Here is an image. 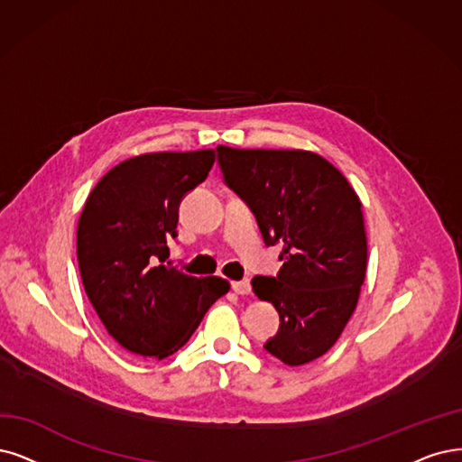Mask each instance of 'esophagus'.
I'll use <instances>...</instances> for the list:
<instances>
[{
    "label": "esophagus",
    "mask_w": 462,
    "mask_h": 462,
    "mask_svg": "<svg viewBox=\"0 0 462 462\" xmlns=\"http://www.w3.org/2000/svg\"><path fill=\"white\" fill-rule=\"evenodd\" d=\"M232 289L237 295H249L251 293V282L242 280V282H232Z\"/></svg>",
    "instance_id": "34e87169"
}]
</instances>
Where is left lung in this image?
I'll use <instances>...</instances> for the list:
<instances>
[{
  "label": "left lung",
  "instance_id": "1",
  "mask_svg": "<svg viewBox=\"0 0 462 462\" xmlns=\"http://www.w3.org/2000/svg\"><path fill=\"white\" fill-rule=\"evenodd\" d=\"M228 188L253 211L266 245H282L276 278L253 291L274 304L278 333L266 352L287 365L326 354L348 323L367 270L362 203L345 175L306 150L217 146Z\"/></svg>",
  "mask_w": 462,
  "mask_h": 462
}]
</instances>
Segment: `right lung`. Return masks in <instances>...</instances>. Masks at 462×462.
I'll return each mask as SVG.
<instances>
[{"instance_id":"obj_1","label":"right lung","mask_w":462,"mask_h":462,"mask_svg":"<svg viewBox=\"0 0 462 462\" xmlns=\"http://www.w3.org/2000/svg\"><path fill=\"white\" fill-rule=\"evenodd\" d=\"M215 150L129 158L93 188L78 222L79 274L119 345L144 357L177 352L230 283L163 264L182 198L208 179Z\"/></svg>"}]
</instances>
